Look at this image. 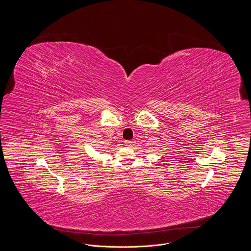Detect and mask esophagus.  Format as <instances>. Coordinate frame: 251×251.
Returning a JSON list of instances; mask_svg holds the SVG:
<instances>
[{
	"instance_id": "1",
	"label": "esophagus",
	"mask_w": 251,
	"mask_h": 251,
	"mask_svg": "<svg viewBox=\"0 0 251 251\" xmlns=\"http://www.w3.org/2000/svg\"><path fill=\"white\" fill-rule=\"evenodd\" d=\"M124 143H125V146H126V147H131V146H132V142L130 141V140H128V141H125Z\"/></svg>"
}]
</instances>
